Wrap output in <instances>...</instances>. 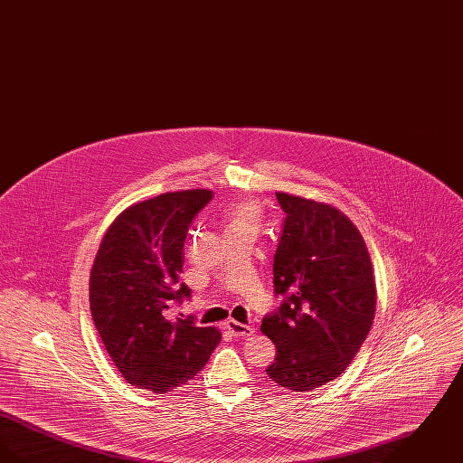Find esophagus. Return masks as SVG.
<instances>
[{
    "instance_id": "34e87169",
    "label": "esophagus",
    "mask_w": 463,
    "mask_h": 463,
    "mask_svg": "<svg viewBox=\"0 0 463 463\" xmlns=\"http://www.w3.org/2000/svg\"><path fill=\"white\" fill-rule=\"evenodd\" d=\"M227 330L231 331L234 336L246 338V336H251V335H253L255 328L241 325V323H238V321H234V319H229V321H227Z\"/></svg>"
}]
</instances>
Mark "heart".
<instances>
[{"instance_id":"obj_1","label":"heart","mask_w":463,"mask_h":463,"mask_svg":"<svg viewBox=\"0 0 463 463\" xmlns=\"http://www.w3.org/2000/svg\"><path fill=\"white\" fill-rule=\"evenodd\" d=\"M260 219H262V208L253 199L236 201V203L229 204L222 213L225 231H253V232H257Z\"/></svg>"}]
</instances>
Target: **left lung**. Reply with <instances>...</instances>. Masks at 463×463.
I'll return each mask as SVG.
<instances>
[{"mask_svg":"<svg viewBox=\"0 0 463 463\" xmlns=\"http://www.w3.org/2000/svg\"><path fill=\"white\" fill-rule=\"evenodd\" d=\"M287 213L274 255V287L285 302L260 330L276 349L267 374L293 392L345 372L373 325V265L361 232L335 206L276 193Z\"/></svg>","mask_w":463,"mask_h":463,"instance_id":"left-lung-1","label":"left lung"}]
</instances>
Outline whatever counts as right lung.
Wrapping results in <instances>:
<instances>
[{
	"label": "right lung",
	"instance_id": "add662e5",
	"mask_svg": "<svg viewBox=\"0 0 463 463\" xmlns=\"http://www.w3.org/2000/svg\"><path fill=\"white\" fill-rule=\"evenodd\" d=\"M210 189L163 193L123 210L104 234L90 272V310L106 351L133 387L170 392L204 368L221 331L172 319L189 223Z\"/></svg>",
	"mask_w": 463,
	"mask_h": 463
}]
</instances>
